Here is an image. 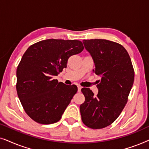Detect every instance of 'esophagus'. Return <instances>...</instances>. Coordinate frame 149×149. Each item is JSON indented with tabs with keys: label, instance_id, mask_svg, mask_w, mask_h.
I'll return each mask as SVG.
<instances>
[{
	"label": "esophagus",
	"instance_id": "esophagus-1",
	"mask_svg": "<svg viewBox=\"0 0 149 149\" xmlns=\"http://www.w3.org/2000/svg\"><path fill=\"white\" fill-rule=\"evenodd\" d=\"M77 87H78V92H81V88H82V87L80 86V85H78Z\"/></svg>",
	"mask_w": 149,
	"mask_h": 149
}]
</instances>
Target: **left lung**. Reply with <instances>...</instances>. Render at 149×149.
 Instances as JSON below:
<instances>
[{
	"instance_id": "left-lung-1",
	"label": "left lung",
	"mask_w": 149,
	"mask_h": 149,
	"mask_svg": "<svg viewBox=\"0 0 149 149\" xmlns=\"http://www.w3.org/2000/svg\"><path fill=\"white\" fill-rule=\"evenodd\" d=\"M92 57L95 74L101 77L97 94L81 89L85 102L80 106L83 123L91 129H102L113 123L128 100L134 81V70L127 50L117 42L105 39L83 40Z\"/></svg>"
}]
</instances>
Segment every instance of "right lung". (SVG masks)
<instances>
[{"instance_id":"right-lung-1","label":"right lung","mask_w":149,"mask_h":149,"mask_svg":"<svg viewBox=\"0 0 149 149\" xmlns=\"http://www.w3.org/2000/svg\"><path fill=\"white\" fill-rule=\"evenodd\" d=\"M83 49L79 40L51 38L32 45L24 53L17 68L16 89L24 111L36 123L60 121L77 87L54 77L66 68L70 56Z\"/></svg>"}]
</instances>
